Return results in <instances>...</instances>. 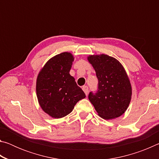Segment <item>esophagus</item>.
I'll list each match as a JSON object with an SVG mask.
<instances>
[{
    "mask_svg": "<svg viewBox=\"0 0 159 159\" xmlns=\"http://www.w3.org/2000/svg\"><path fill=\"white\" fill-rule=\"evenodd\" d=\"M82 89H83V91H84L85 95H88V86H86V85L83 86Z\"/></svg>",
    "mask_w": 159,
    "mask_h": 159,
    "instance_id": "34e87169",
    "label": "esophagus"
}]
</instances>
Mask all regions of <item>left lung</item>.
I'll return each instance as SVG.
<instances>
[{"label":"left lung","mask_w":159,"mask_h":159,"mask_svg":"<svg viewBox=\"0 0 159 159\" xmlns=\"http://www.w3.org/2000/svg\"><path fill=\"white\" fill-rule=\"evenodd\" d=\"M88 60L98 79V91L88 95L90 102L104 119L119 117L128 109L132 96L131 84L125 69L116 59L104 54L89 55Z\"/></svg>","instance_id":"1"}]
</instances>
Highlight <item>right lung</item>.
I'll list each match as a JSON object with an SVG mask.
<instances>
[{
  "instance_id": "add662e5",
  "label": "right lung",
  "mask_w": 159,
  "mask_h": 159,
  "mask_svg": "<svg viewBox=\"0 0 159 159\" xmlns=\"http://www.w3.org/2000/svg\"><path fill=\"white\" fill-rule=\"evenodd\" d=\"M74 60L65 52L50 59L36 80V95L41 109L50 116L60 118L70 114L85 95L69 74Z\"/></svg>"
}]
</instances>
